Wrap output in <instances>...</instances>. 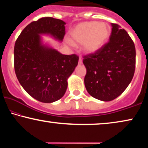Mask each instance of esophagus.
I'll return each instance as SVG.
<instances>
[{"label":"esophagus","mask_w":148,"mask_h":148,"mask_svg":"<svg viewBox=\"0 0 148 148\" xmlns=\"http://www.w3.org/2000/svg\"><path fill=\"white\" fill-rule=\"evenodd\" d=\"M82 64V59L81 58H79V64Z\"/></svg>","instance_id":"34e87169"}]
</instances>
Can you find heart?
Here are the masks:
<instances>
[{"instance_id": "obj_1", "label": "heart", "mask_w": 148, "mask_h": 148, "mask_svg": "<svg viewBox=\"0 0 148 148\" xmlns=\"http://www.w3.org/2000/svg\"><path fill=\"white\" fill-rule=\"evenodd\" d=\"M110 27L106 23L97 21L83 22L77 25L70 32L68 43L83 44V50L88 54L94 53L100 49L110 35Z\"/></svg>"}]
</instances>
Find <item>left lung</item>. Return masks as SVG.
<instances>
[{
	"label": "left lung",
	"instance_id": "1",
	"mask_svg": "<svg viewBox=\"0 0 148 148\" xmlns=\"http://www.w3.org/2000/svg\"><path fill=\"white\" fill-rule=\"evenodd\" d=\"M109 42L94 54L84 56L88 92L94 98L108 102L120 96L130 84L135 69V48L124 29L111 23Z\"/></svg>",
	"mask_w": 148,
	"mask_h": 148
}]
</instances>
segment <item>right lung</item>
Returning a JSON list of instances; mask_svg holds the SVG:
<instances>
[{"label": "right lung", "instance_id": "add662e5", "mask_svg": "<svg viewBox=\"0 0 148 148\" xmlns=\"http://www.w3.org/2000/svg\"><path fill=\"white\" fill-rule=\"evenodd\" d=\"M66 23L42 17L24 28L14 47V67L17 79L32 98L52 103L65 94L67 79L77 65L76 54L66 55L44 44L40 35H49L62 42Z\"/></svg>", "mask_w": 148, "mask_h": 148}]
</instances>
